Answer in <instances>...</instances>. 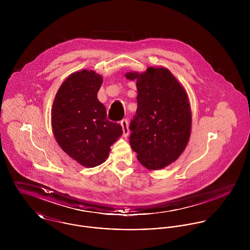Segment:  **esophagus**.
Returning a JSON list of instances; mask_svg holds the SVG:
<instances>
[{
  "label": "esophagus",
  "mask_w": 250,
  "mask_h": 250,
  "mask_svg": "<svg viewBox=\"0 0 250 250\" xmlns=\"http://www.w3.org/2000/svg\"><path fill=\"white\" fill-rule=\"evenodd\" d=\"M120 124H121V126H122V130H123V137H124V138L128 137V135H129V129H128V120L124 118V119H122V120L120 121Z\"/></svg>",
  "instance_id": "esophagus-1"
}]
</instances>
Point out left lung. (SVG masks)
<instances>
[{"mask_svg": "<svg viewBox=\"0 0 250 250\" xmlns=\"http://www.w3.org/2000/svg\"><path fill=\"white\" fill-rule=\"evenodd\" d=\"M137 81L138 108L130 123V144L140 163L161 169L178 159L190 135L191 111L187 93L169 70L149 67L129 72Z\"/></svg>", "mask_w": 250, "mask_h": 250, "instance_id": "1", "label": "left lung"}]
</instances>
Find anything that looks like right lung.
<instances>
[{"label":"right lung","instance_id":"obj_1","mask_svg":"<svg viewBox=\"0 0 250 250\" xmlns=\"http://www.w3.org/2000/svg\"><path fill=\"white\" fill-rule=\"evenodd\" d=\"M103 79L94 71L70 75L61 85L52 107V128L61 148L79 164L94 167L106 161L122 127L107 119L97 99Z\"/></svg>","mask_w":250,"mask_h":250}]
</instances>
